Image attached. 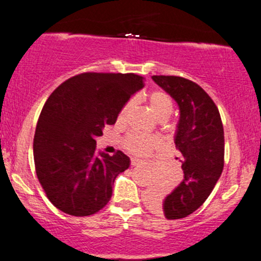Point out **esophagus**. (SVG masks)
Here are the masks:
<instances>
[{
	"instance_id": "obj_1",
	"label": "esophagus",
	"mask_w": 261,
	"mask_h": 261,
	"mask_svg": "<svg viewBox=\"0 0 261 261\" xmlns=\"http://www.w3.org/2000/svg\"><path fill=\"white\" fill-rule=\"evenodd\" d=\"M142 164V161H139L138 159H132L130 160V165L132 166H139Z\"/></svg>"
}]
</instances>
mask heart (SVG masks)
I'll return each mask as SVG.
<instances>
[{
    "mask_svg": "<svg viewBox=\"0 0 261 261\" xmlns=\"http://www.w3.org/2000/svg\"><path fill=\"white\" fill-rule=\"evenodd\" d=\"M148 102L149 108L153 112V114L161 120L169 118L171 115L172 110H174V100L164 90H154V91H152L148 96ZM132 105H133V100H128L123 105L119 113L120 119H124L127 117ZM124 146L125 148L129 149L133 153L143 154L152 151L156 147H159L160 139L154 136H147V134H141L137 133V132H133V133L127 136V138L124 141Z\"/></svg>",
    "mask_w": 261,
    "mask_h": 261,
    "instance_id": "b5f03b06",
    "label": "heart"
}]
</instances>
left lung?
<instances>
[{
  "instance_id": "obj_1",
  "label": "left lung",
  "mask_w": 261,
  "mask_h": 261,
  "mask_svg": "<svg viewBox=\"0 0 261 261\" xmlns=\"http://www.w3.org/2000/svg\"><path fill=\"white\" fill-rule=\"evenodd\" d=\"M177 102L180 119L175 144L181 153L184 180L165 198L152 203L167 219L188 217L205 202L224 165V134L217 105L198 84L179 76H152Z\"/></svg>"
}]
</instances>
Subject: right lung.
<instances>
[{
    "label": "right lung",
    "instance_id": "add662e5",
    "mask_svg": "<svg viewBox=\"0 0 261 261\" xmlns=\"http://www.w3.org/2000/svg\"><path fill=\"white\" fill-rule=\"evenodd\" d=\"M136 73L85 72L59 85L44 104L34 136L38 180L51 204L85 217L109 203L114 180L129 157L96 149L102 128L117 122L123 105L144 86Z\"/></svg>",
    "mask_w": 261,
    "mask_h": 261
}]
</instances>
